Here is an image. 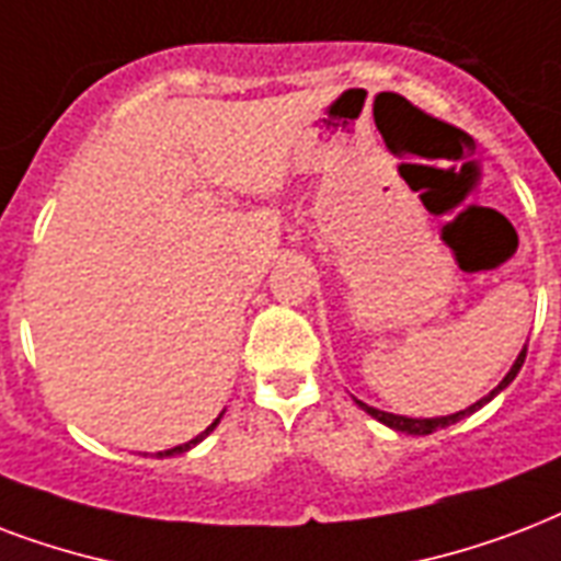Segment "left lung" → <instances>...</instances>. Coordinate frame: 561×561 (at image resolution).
Here are the masks:
<instances>
[{
    "instance_id": "8db88e82",
    "label": "left lung",
    "mask_w": 561,
    "mask_h": 561,
    "mask_svg": "<svg viewBox=\"0 0 561 561\" xmlns=\"http://www.w3.org/2000/svg\"><path fill=\"white\" fill-rule=\"evenodd\" d=\"M524 358H527V344H524V350H520L518 358H515V365L508 367V374L503 376V379H500V385H497V388H494V391H491V394H485V397H482V400H477V403H473V405H468V409H461V412L444 414V417H405V414H391V412H382V409H374V405L362 403V400H356V403L362 405V409H365V412L370 414V417H376V421L385 423V426H391L394 433L430 435V433H435V430H444V426H450V423L461 421V417H468V414H473V412H477V409H482V405H485V403H491V400H494V397H497L500 391H503V388H508V385H512V379L518 376L520 365H524Z\"/></svg>"
}]
</instances>
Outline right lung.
<instances>
[{"label":"right lung","instance_id":"add662e5","mask_svg":"<svg viewBox=\"0 0 561 561\" xmlns=\"http://www.w3.org/2000/svg\"><path fill=\"white\" fill-rule=\"evenodd\" d=\"M220 417H224V412L217 414V421H214L211 426H208V430H205V433H199V435H196V438H191V442H187V444H179V447H173V450H161V453H156V456H158V459H164V456H176V453H187V450H191V447H196V444L203 442L205 435L211 433L214 426H217V423H220Z\"/></svg>","mask_w":561,"mask_h":561}]
</instances>
